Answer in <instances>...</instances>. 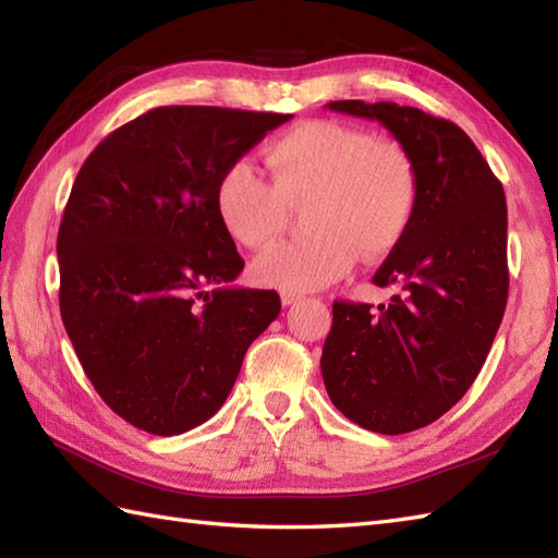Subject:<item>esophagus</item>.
<instances>
[{
	"label": "esophagus",
	"mask_w": 558,
	"mask_h": 558,
	"mask_svg": "<svg viewBox=\"0 0 558 558\" xmlns=\"http://www.w3.org/2000/svg\"><path fill=\"white\" fill-rule=\"evenodd\" d=\"M280 300H282V304H286V306H292V304L302 302V294H298V292H282Z\"/></svg>",
	"instance_id": "34e87169"
}]
</instances>
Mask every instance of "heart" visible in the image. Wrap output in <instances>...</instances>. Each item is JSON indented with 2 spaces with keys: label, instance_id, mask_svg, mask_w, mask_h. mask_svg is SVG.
I'll use <instances>...</instances> for the list:
<instances>
[{
  "label": "heart",
  "instance_id": "1",
  "mask_svg": "<svg viewBox=\"0 0 558 558\" xmlns=\"http://www.w3.org/2000/svg\"><path fill=\"white\" fill-rule=\"evenodd\" d=\"M270 180L248 162L222 174L216 208L234 242L264 248L286 225V206L304 204L310 236L260 254V286L304 292L345 276L354 256L376 260L400 244L420 198L417 165L398 141L360 126L314 120L280 134L264 148Z\"/></svg>",
  "mask_w": 558,
  "mask_h": 558
}]
</instances>
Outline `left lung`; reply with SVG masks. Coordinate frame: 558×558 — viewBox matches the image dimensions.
<instances>
[{"instance_id":"obj_1","label":"left lung","mask_w":558,"mask_h":558,"mask_svg":"<svg viewBox=\"0 0 558 558\" xmlns=\"http://www.w3.org/2000/svg\"><path fill=\"white\" fill-rule=\"evenodd\" d=\"M333 112L376 120L417 165L410 230L374 272L388 304L333 302L322 374L333 405L376 434L436 422L468 393L508 300L506 194L453 122L396 102L336 100Z\"/></svg>"}]
</instances>
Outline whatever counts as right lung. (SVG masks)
Masks as SVG:
<instances>
[{"instance_id":"obj_1","label":"right lung","mask_w":558,"mask_h":558,"mask_svg":"<svg viewBox=\"0 0 558 558\" xmlns=\"http://www.w3.org/2000/svg\"><path fill=\"white\" fill-rule=\"evenodd\" d=\"M290 117L168 105L81 165L57 234L59 312L93 388L136 429L172 436L210 420L280 314L276 290L228 286L244 258L216 192Z\"/></svg>"}]
</instances>
